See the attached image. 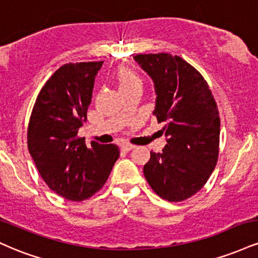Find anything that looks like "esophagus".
Here are the masks:
<instances>
[{"instance_id": "1", "label": "esophagus", "mask_w": 258, "mask_h": 258, "mask_svg": "<svg viewBox=\"0 0 258 258\" xmlns=\"http://www.w3.org/2000/svg\"><path fill=\"white\" fill-rule=\"evenodd\" d=\"M133 148H135V146H132V144H122L121 146V150H123V152H131Z\"/></svg>"}]
</instances>
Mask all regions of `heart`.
I'll use <instances>...</instances> for the list:
<instances>
[{"instance_id":"1","label":"heart","mask_w":258,"mask_h":258,"mask_svg":"<svg viewBox=\"0 0 258 258\" xmlns=\"http://www.w3.org/2000/svg\"><path fill=\"white\" fill-rule=\"evenodd\" d=\"M117 81H119V86L120 88L127 87V86L133 85V84H138L139 79L135 74L130 72V70H121L119 73V76H117Z\"/></svg>"}]
</instances>
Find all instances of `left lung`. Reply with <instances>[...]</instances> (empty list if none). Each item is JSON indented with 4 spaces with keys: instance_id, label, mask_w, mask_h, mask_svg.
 Listing matches in <instances>:
<instances>
[{
    "instance_id": "obj_1",
    "label": "left lung",
    "mask_w": 258,
    "mask_h": 258,
    "mask_svg": "<svg viewBox=\"0 0 258 258\" xmlns=\"http://www.w3.org/2000/svg\"><path fill=\"white\" fill-rule=\"evenodd\" d=\"M135 60L154 82L158 122L167 144L150 152L144 177L162 199L183 201L200 190L215 170L220 147V116L209 85L178 55L138 54Z\"/></svg>"
}]
</instances>
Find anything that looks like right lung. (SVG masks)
<instances>
[{"instance_id": "obj_1", "label": "right lung", "mask_w": 258, "mask_h": 258, "mask_svg": "<svg viewBox=\"0 0 258 258\" xmlns=\"http://www.w3.org/2000/svg\"><path fill=\"white\" fill-rule=\"evenodd\" d=\"M103 61L60 67L38 93L28 128V148L38 172L54 193L72 201L88 199L108 179L119 148L78 137Z\"/></svg>"}]
</instances>
